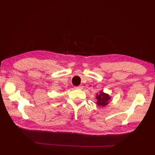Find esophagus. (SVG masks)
Wrapping results in <instances>:
<instances>
[{"label":"esophagus","instance_id":"1","mask_svg":"<svg viewBox=\"0 0 155 155\" xmlns=\"http://www.w3.org/2000/svg\"><path fill=\"white\" fill-rule=\"evenodd\" d=\"M83 86H78V87H76L75 88L76 89H83Z\"/></svg>","mask_w":155,"mask_h":155}]
</instances>
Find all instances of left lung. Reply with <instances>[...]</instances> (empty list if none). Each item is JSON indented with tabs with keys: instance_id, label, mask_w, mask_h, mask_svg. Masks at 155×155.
<instances>
[{
	"instance_id": "1",
	"label": "left lung",
	"mask_w": 155,
	"mask_h": 155,
	"mask_svg": "<svg viewBox=\"0 0 155 155\" xmlns=\"http://www.w3.org/2000/svg\"><path fill=\"white\" fill-rule=\"evenodd\" d=\"M97 98V104L99 107H105L110 103L111 97L109 96V94L104 93L103 91H101L99 93L96 94Z\"/></svg>"
}]
</instances>
